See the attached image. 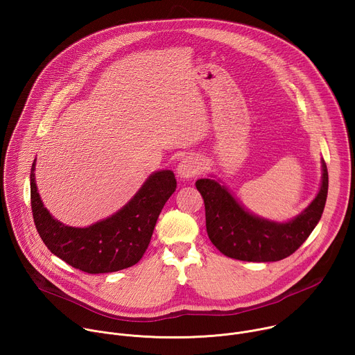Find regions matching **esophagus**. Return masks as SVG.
<instances>
[{"label":"esophagus","instance_id":"obj_1","mask_svg":"<svg viewBox=\"0 0 355 355\" xmlns=\"http://www.w3.org/2000/svg\"><path fill=\"white\" fill-rule=\"evenodd\" d=\"M200 173V163L195 156H184L177 166V174L184 178L189 180Z\"/></svg>","mask_w":355,"mask_h":355}]
</instances>
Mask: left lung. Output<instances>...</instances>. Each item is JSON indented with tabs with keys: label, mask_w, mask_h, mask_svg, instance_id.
<instances>
[{
	"label": "left lung",
	"mask_w": 355,
	"mask_h": 355,
	"mask_svg": "<svg viewBox=\"0 0 355 355\" xmlns=\"http://www.w3.org/2000/svg\"><path fill=\"white\" fill-rule=\"evenodd\" d=\"M322 187L312 204L293 220L275 223L248 214L219 182L205 178L195 182L204 198L207 232L225 256L241 261L267 263L289 257L303 244L322 218L329 173L322 163Z\"/></svg>",
	"instance_id": "left-lung-1"
}]
</instances>
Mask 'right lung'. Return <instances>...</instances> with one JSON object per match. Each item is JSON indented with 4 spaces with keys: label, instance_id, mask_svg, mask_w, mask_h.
<instances>
[{
    "label": "right lung",
    "instance_id": "add662e5",
    "mask_svg": "<svg viewBox=\"0 0 355 355\" xmlns=\"http://www.w3.org/2000/svg\"><path fill=\"white\" fill-rule=\"evenodd\" d=\"M35 162L31 168L33 222L44 245L55 256L88 274L115 272L140 261L159 215L177 188L173 171L151 174L119 212L81 229L60 223L43 207L35 184Z\"/></svg>",
    "mask_w": 355,
    "mask_h": 355
}]
</instances>
